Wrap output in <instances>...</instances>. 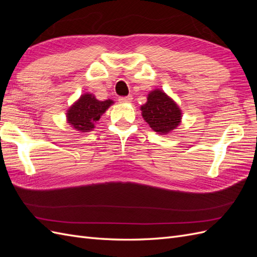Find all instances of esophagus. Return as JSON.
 <instances>
[{
  "label": "esophagus",
  "mask_w": 257,
  "mask_h": 257,
  "mask_svg": "<svg viewBox=\"0 0 257 257\" xmlns=\"http://www.w3.org/2000/svg\"><path fill=\"white\" fill-rule=\"evenodd\" d=\"M119 102L120 103H128L132 100V96L131 95H127V96H120L119 97Z\"/></svg>",
  "instance_id": "obj_1"
}]
</instances>
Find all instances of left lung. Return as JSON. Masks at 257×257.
<instances>
[{
  "label": "left lung",
  "instance_id": "1",
  "mask_svg": "<svg viewBox=\"0 0 257 257\" xmlns=\"http://www.w3.org/2000/svg\"><path fill=\"white\" fill-rule=\"evenodd\" d=\"M141 109L146 122L159 134L169 133L181 120V111L177 104L161 90L152 91Z\"/></svg>",
  "mask_w": 257,
  "mask_h": 257
}]
</instances>
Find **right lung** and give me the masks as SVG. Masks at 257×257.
I'll list each match as a JSON object with an SVG mask.
<instances>
[{"label":"right lung","instance_id":"1","mask_svg":"<svg viewBox=\"0 0 257 257\" xmlns=\"http://www.w3.org/2000/svg\"><path fill=\"white\" fill-rule=\"evenodd\" d=\"M112 100L106 99L100 102L92 94L81 95L78 102H76L67 111L68 123L77 131L88 132L94 128V123L99 120Z\"/></svg>","mask_w":257,"mask_h":257}]
</instances>
